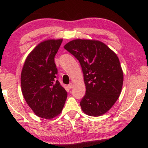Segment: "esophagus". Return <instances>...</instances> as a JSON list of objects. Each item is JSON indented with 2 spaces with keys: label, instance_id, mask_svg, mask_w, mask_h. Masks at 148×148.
I'll return each mask as SVG.
<instances>
[{
  "label": "esophagus",
  "instance_id": "34e87169",
  "mask_svg": "<svg viewBox=\"0 0 148 148\" xmlns=\"http://www.w3.org/2000/svg\"><path fill=\"white\" fill-rule=\"evenodd\" d=\"M68 88H69V89H71V88H73V84H70L68 86Z\"/></svg>",
  "mask_w": 148,
  "mask_h": 148
}]
</instances>
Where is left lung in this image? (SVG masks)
I'll return each instance as SVG.
<instances>
[{"label": "left lung", "instance_id": "left-lung-1", "mask_svg": "<svg viewBox=\"0 0 148 148\" xmlns=\"http://www.w3.org/2000/svg\"><path fill=\"white\" fill-rule=\"evenodd\" d=\"M79 60L86 95L80 102L86 114L98 116L112 108L120 96L123 72L116 54L102 42L77 39L64 46Z\"/></svg>", "mask_w": 148, "mask_h": 148}]
</instances>
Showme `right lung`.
Wrapping results in <instances>:
<instances>
[{"mask_svg": "<svg viewBox=\"0 0 148 148\" xmlns=\"http://www.w3.org/2000/svg\"><path fill=\"white\" fill-rule=\"evenodd\" d=\"M62 39L42 42L30 52L22 69L21 86L24 98L38 116L50 119L61 112L67 92L56 79L54 56Z\"/></svg>", "mask_w": 148, "mask_h": 148, "instance_id": "1", "label": "right lung"}]
</instances>
